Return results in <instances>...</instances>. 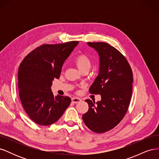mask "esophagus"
<instances>
[{"mask_svg":"<svg viewBox=\"0 0 159 159\" xmlns=\"http://www.w3.org/2000/svg\"><path fill=\"white\" fill-rule=\"evenodd\" d=\"M81 101V99H80V98H71V102H73V103H78V102H80Z\"/></svg>","mask_w":159,"mask_h":159,"instance_id":"esophagus-1","label":"esophagus"}]
</instances>
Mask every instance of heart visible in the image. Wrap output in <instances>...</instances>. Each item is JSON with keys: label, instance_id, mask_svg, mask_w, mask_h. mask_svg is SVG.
Segmentation results:
<instances>
[{"label": "heart", "instance_id": "b5f03b06", "mask_svg": "<svg viewBox=\"0 0 159 159\" xmlns=\"http://www.w3.org/2000/svg\"><path fill=\"white\" fill-rule=\"evenodd\" d=\"M74 62L78 69L83 71L84 70H88L91 66V61L88 56L85 54H80L76 56L74 58Z\"/></svg>", "mask_w": 159, "mask_h": 159}]
</instances>
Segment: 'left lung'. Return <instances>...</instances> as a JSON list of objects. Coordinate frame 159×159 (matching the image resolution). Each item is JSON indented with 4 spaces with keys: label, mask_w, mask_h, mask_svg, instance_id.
<instances>
[{
    "label": "left lung",
    "mask_w": 159,
    "mask_h": 159,
    "mask_svg": "<svg viewBox=\"0 0 159 159\" xmlns=\"http://www.w3.org/2000/svg\"><path fill=\"white\" fill-rule=\"evenodd\" d=\"M98 52L99 71L89 88L91 94H99L102 100L86 99L88 111L82 116L91 131L103 133L110 131L125 115L133 89V72L126 57L115 48L105 42H88Z\"/></svg>",
    "instance_id": "1"
}]
</instances>
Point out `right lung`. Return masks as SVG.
<instances>
[{
	"instance_id": "1",
	"label": "right lung",
	"mask_w": 159,
	"mask_h": 159,
	"mask_svg": "<svg viewBox=\"0 0 159 159\" xmlns=\"http://www.w3.org/2000/svg\"><path fill=\"white\" fill-rule=\"evenodd\" d=\"M43 44L28 54L19 66L18 91L24 109L32 121L40 125L56 122L69 107L71 99L51 91L52 81L60 78L64 62L78 44Z\"/></svg>"
}]
</instances>
